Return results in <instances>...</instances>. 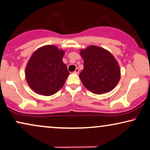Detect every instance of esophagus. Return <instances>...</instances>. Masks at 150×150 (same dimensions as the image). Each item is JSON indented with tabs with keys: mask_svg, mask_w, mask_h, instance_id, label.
I'll list each match as a JSON object with an SVG mask.
<instances>
[{
	"mask_svg": "<svg viewBox=\"0 0 150 150\" xmlns=\"http://www.w3.org/2000/svg\"><path fill=\"white\" fill-rule=\"evenodd\" d=\"M74 73L76 74H79V69H78V68H76V69H75V71H74Z\"/></svg>",
	"mask_w": 150,
	"mask_h": 150,
	"instance_id": "obj_1",
	"label": "esophagus"
}]
</instances>
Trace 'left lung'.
Segmentation results:
<instances>
[{"label":"left lung","mask_w":150,"mask_h":150,"mask_svg":"<svg viewBox=\"0 0 150 150\" xmlns=\"http://www.w3.org/2000/svg\"><path fill=\"white\" fill-rule=\"evenodd\" d=\"M84 69L79 77L89 91L101 94L112 90L118 84L120 71L118 62L103 48L91 45L81 51Z\"/></svg>","instance_id":"obj_1"}]
</instances>
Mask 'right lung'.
I'll return each instance as SVG.
<instances>
[{"instance_id": "1", "label": "right lung", "mask_w": 150, "mask_h": 150, "mask_svg": "<svg viewBox=\"0 0 150 150\" xmlns=\"http://www.w3.org/2000/svg\"><path fill=\"white\" fill-rule=\"evenodd\" d=\"M64 54L56 46L46 45L32 54L25 69V77L37 94L51 96L65 84L69 72L62 61Z\"/></svg>"}]
</instances>
